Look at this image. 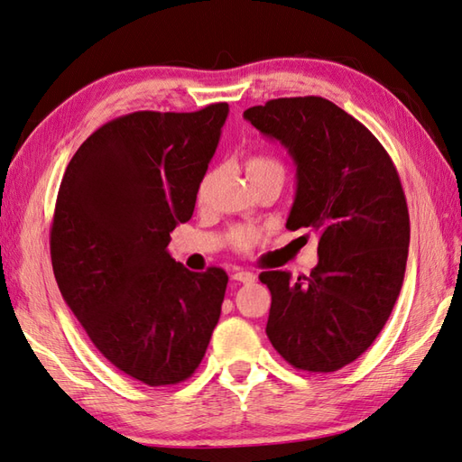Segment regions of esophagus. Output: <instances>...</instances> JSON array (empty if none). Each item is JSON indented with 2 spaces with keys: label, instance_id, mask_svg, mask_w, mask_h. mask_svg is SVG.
Returning a JSON list of instances; mask_svg holds the SVG:
<instances>
[{
  "label": "esophagus",
  "instance_id": "esophagus-1",
  "mask_svg": "<svg viewBox=\"0 0 462 462\" xmlns=\"http://www.w3.org/2000/svg\"><path fill=\"white\" fill-rule=\"evenodd\" d=\"M257 277L253 275L251 271H235L233 273V281H237V283H253Z\"/></svg>",
  "mask_w": 462,
  "mask_h": 462
}]
</instances>
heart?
Returning a JSON list of instances; mask_svg holds the SVG:
<instances>
[{
	"label": "heart",
	"mask_w": 462,
	"mask_h": 462,
	"mask_svg": "<svg viewBox=\"0 0 462 462\" xmlns=\"http://www.w3.org/2000/svg\"><path fill=\"white\" fill-rule=\"evenodd\" d=\"M243 167L253 187L265 181L283 183L287 177V165L283 159L275 153H253L245 159ZM219 177H221V169L217 167L207 169L203 177L199 179V185H197V195H195L197 203L207 205L211 201L215 187L219 183ZM231 241L235 245V249L249 251L255 247V243L259 241V231L253 227H237L231 233Z\"/></svg>",
	"instance_id": "obj_1"
}]
</instances>
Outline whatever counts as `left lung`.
Masks as SVG:
<instances>
[{"label": "left lung", "mask_w": 462, "mask_h": 462, "mask_svg": "<svg viewBox=\"0 0 462 462\" xmlns=\"http://www.w3.org/2000/svg\"><path fill=\"white\" fill-rule=\"evenodd\" d=\"M243 117L297 165L287 229L319 237L309 277L259 275L271 291L267 337L295 369L338 371L369 349L401 293L411 225L397 167L361 121L323 97L271 99Z\"/></svg>", "instance_id": "1"}]
</instances>
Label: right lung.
I'll list each match as a JSON object with an SVG mask.
<instances>
[{
	"mask_svg": "<svg viewBox=\"0 0 462 462\" xmlns=\"http://www.w3.org/2000/svg\"><path fill=\"white\" fill-rule=\"evenodd\" d=\"M227 103L135 111L101 125L65 169L50 233L58 287L91 343L149 387L189 379L205 356L227 273L169 255L191 219Z\"/></svg>",
	"mask_w": 462,
	"mask_h": 462,
	"instance_id": "right-lung-1",
	"label": "right lung"
}]
</instances>
